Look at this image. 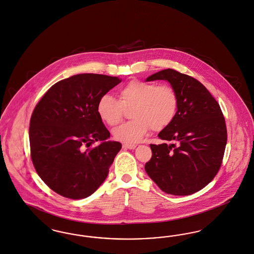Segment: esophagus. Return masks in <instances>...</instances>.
I'll list each match as a JSON object with an SVG mask.
<instances>
[{
    "label": "esophagus",
    "instance_id": "obj_1",
    "mask_svg": "<svg viewBox=\"0 0 254 254\" xmlns=\"http://www.w3.org/2000/svg\"><path fill=\"white\" fill-rule=\"evenodd\" d=\"M136 144H131V143H124L123 144V148L126 149H135L136 148Z\"/></svg>",
    "mask_w": 254,
    "mask_h": 254
}]
</instances>
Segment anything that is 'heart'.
<instances>
[{"instance_id": "b5f03b06", "label": "heart", "mask_w": 254, "mask_h": 254, "mask_svg": "<svg viewBox=\"0 0 254 254\" xmlns=\"http://www.w3.org/2000/svg\"><path fill=\"white\" fill-rule=\"evenodd\" d=\"M120 100L111 94L102 95L97 113L110 126L121 122L125 109H131L134 120L112 130L113 137L127 143L140 142L151 130H162L172 123L178 111L179 98L170 85L132 80L121 88Z\"/></svg>"}]
</instances>
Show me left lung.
<instances>
[{
  "instance_id": "obj_1",
  "label": "left lung",
  "mask_w": 254,
  "mask_h": 254,
  "mask_svg": "<svg viewBox=\"0 0 254 254\" xmlns=\"http://www.w3.org/2000/svg\"><path fill=\"white\" fill-rule=\"evenodd\" d=\"M154 80L170 83L179 106L172 123L158 134L165 142L150 144L152 157L144 169L164 193L189 195L211 183L220 168L227 143L223 113L193 77L166 69L145 79Z\"/></svg>"
}]
</instances>
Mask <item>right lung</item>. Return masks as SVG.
<instances>
[{
    "instance_id": "obj_1",
    "label": "right lung",
    "mask_w": 254,
    "mask_h": 254,
    "mask_svg": "<svg viewBox=\"0 0 254 254\" xmlns=\"http://www.w3.org/2000/svg\"><path fill=\"white\" fill-rule=\"evenodd\" d=\"M122 81L117 76L79 73L53 85L37 104L29 127L31 159L53 191L80 199L105 182L122 144L97 113L102 95ZM101 143L85 149L94 141Z\"/></svg>"
}]
</instances>
